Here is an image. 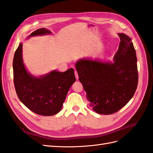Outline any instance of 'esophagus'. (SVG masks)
Returning <instances> with one entry per match:
<instances>
[{
    "mask_svg": "<svg viewBox=\"0 0 153 153\" xmlns=\"http://www.w3.org/2000/svg\"><path fill=\"white\" fill-rule=\"evenodd\" d=\"M75 76H76V79L78 80V73L76 71H75Z\"/></svg>",
    "mask_w": 153,
    "mask_h": 153,
    "instance_id": "obj_1",
    "label": "esophagus"
}]
</instances>
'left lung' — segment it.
Here are the masks:
<instances>
[{"mask_svg": "<svg viewBox=\"0 0 153 153\" xmlns=\"http://www.w3.org/2000/svg\"><path fill=\"white\" fill-rule=\"evenodd\" d=\"M120 42L114 62L79 59L75 68L89 105L100 114L117 112L130 100L138 85L137 59L131 39L119 33Z\"/></svg>", "mask_w": 153, "mask_h": 153, "instance_id": "1", "label": "left lung"}]
</instances>
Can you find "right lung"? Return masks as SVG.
Instances as JSON below:
<instances>
[{"mask_svg": "<svg viewBox=\"0 0 153 153\" xmlns=\"http://www.w3.org/2000/svg\"><path fill=\"white\" fill-rule=\"evenodd\" d=\"M52 33L45 29L32 32V36ZM22 43L15 53L13 62L14 84L18 98L32 112L43 116L59 113L66 99L68 92L76 81L74 69L65 72L52 71L47 75L36 76L28 72L22 57Z\"/></svg>", "mask_w": 153, "mask_h": 153, "instance_id": "obj_1", "label": "right lung"}]
</instances>
